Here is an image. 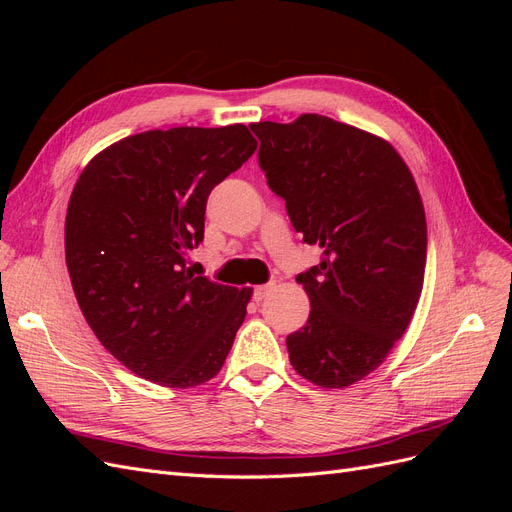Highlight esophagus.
<instances>
[{
  "label": "esophagus",
  "mask_w": 512,
  "mask_h": 512,
  "mask_svg": "<svg viewBox=\"0 0 512 512\" xmlns=\"http://www.w3.org/2000/svg\"><path fill=\"white\" fill-rule=\"evenodd\" d=\"M273 288H275V284H262V286H256V288H254V299H256V301L267 299V294H269Z\"/></svg>",
  "instance_id": "1"
}]
</instances>
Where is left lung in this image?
Returning <instances> with one entry per match:
<instances>
[{
	"instance_id": "obj_1",
	"label": "left lung",
	"mask_w": 512,
	"mask_h": 512,
	"mask_svg": "<svg viewBox=\"0 0 512 512\" xmlns=\"http://www.w3.org/2000/svg\"><path fill=\"white\" fill-rule=\"evenodd\" d=\"M250 128L269 188L324 254L297 277L312 309L286 337L290 365L320 389H346L382 365L421 299V194L395 147L361 128L316 113Z\"/></svg>"
}]
</instances>
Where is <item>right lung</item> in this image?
Wrapping results in <instances>:
<instances>
[{
	"label": "right lung",
	"mask_w": 512,
	"mask_h": 512,
	"mask_svg": "<svg viewBox=\"0 0 512 512\" xmlns=\"http://www.w3.org/2000/svg\"><path fill=\"white\" fill-rule=\"evenodd\" d=\"M243 123L134 134L76 179L66 213L74 297L100 344L136 376L194 389L218 376L252 288L194 275L209 192L252 156Z\"/></svg>",
	"instance_id": "right-lung-1"
}]
</instances>
